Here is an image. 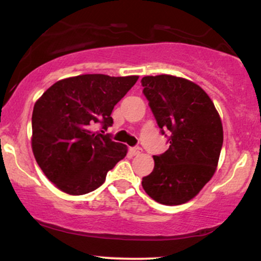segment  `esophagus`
<instances>
[{
    "label": "esophagus",
    "mask_w": 261,
    "mask_h": 261,
    "mask_svg": "<svg viewBox=\"0 0 261 261\" xmlns=\"http://www.w3.org/2000/svg\"><path fill=\"white\" fill-rule=\"evenodd\" d=\"M128 151H130V153L133 155H139L142 152V149H141V147H130Z\"/></svg>",
    "instance_id": "obj_1"
}]
</instances>
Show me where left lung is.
<instances>
[{"instance_id": "8db88e82", "label": "left lung", "mask_w": 261, "mask_h": 261, "mask_svg": "<svg viewBox=\"0 0 261 261\" xmlns=\"http://www.w3.org/2000/svg\"><path fill=\"white\" fill-rule=\"evenodd\" d=\"M141 85L169 143L164 153L153 155L154 168L143 176L142 187L157 202L180 205L214 175L223 143L222 122L208 95L194 82L160 74L143 77Z\"/></svg>"}]
</instances>
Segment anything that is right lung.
<instances>
[{
	"mask_svg": "<svg viewBox=\"0 0 261 261\" xmlns=\"http://www.w3.org/2000/svg\"><path fill=\"white\" fill-rule=\"evenodd\" d=\"M137 76L82 74L59 81L39 98L32 115V148L50 181L70 195H83L106 181L127 147L104 134L115 104ZM101 126L100 132L95 128Z\"/></svg>",
	"mask_w": 261,
	"mask_h": 261,
	"instance_id": "right-lung-1",
	"label": "right lung"
}]
</instances>
